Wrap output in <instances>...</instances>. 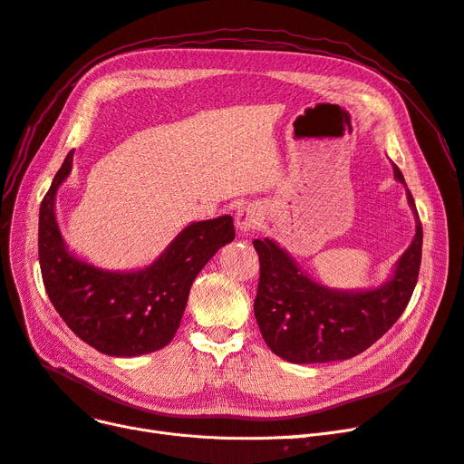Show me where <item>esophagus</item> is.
<instances>
[{
	"label": "esophagus",
	"instance_id": "1",
	"mask_svg": "<svg viewBox=\"0 0 464 464\" xmlns=\"http://www.w3.org/2000/svg\"><path fill=\"white\" fill-rule=\"evenodd\" d=\"M259 219H261V214L254 205L240 207L235 214V226L240 233H248L259 224Z\"/></svg>",
	"mask_w": 464,
	"mask_h": 464
}]
</instances>
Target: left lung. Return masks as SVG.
Wrapping results in <instances>:
<instances>
[{
    "label": "left lung",
    "mask_w": 464,
    "mask_h": 464,
    "mask_svg": "<svg viewBox=\"0 0 464 464\" xmlns=\"http://www.w3.org/2000/svg\"><path fill=\"white\" fill-rule=\"evenodd\" d=\"M394 178L404 182L394 165ZM415 212V237L385 285L364 292L330 290L311 280L271 238L254 240L259 282L254 314L269 349L295 364L347 360L372 347L408 307L417 285L422 226Z\"/></svg>",
    "instance_id": "8db88e82"
}]
</instances>
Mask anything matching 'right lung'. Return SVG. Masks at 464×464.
I'll use <instances>...</instances> for the list:
<instances>
[{"mask_svg": "<svg viewBox=\"0 0 464 464\" xmlns=\"http://www.w3.org/2000/svg\"><path fill=\"white\" fill-rule=\"evenodd\" d=\"M72 160L73 151L39 207V266L51 304L68 328L100 353L129 358L163 349L179 326L195 276L235 238L233 218L188 226L146 269H98L66 250L54 218L56 189Z\"/></svg>", "mask_w": 464, "mask_h": 464, "instance_id": "1", "label": "right lung"}]
</instances>
